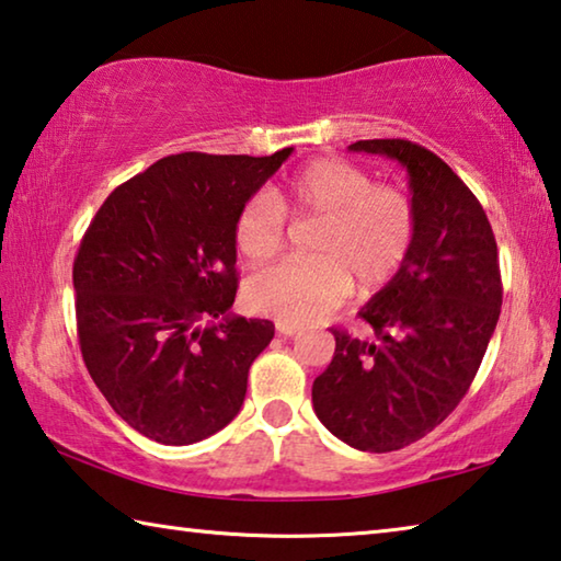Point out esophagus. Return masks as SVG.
<instances>
[{
    "label": "esophagus",
    "mask_w": 561,
    "mask_h": 561,
    "mask_svg": "<svg viewBox=\"0 0 561 561\" xmlns=\"http://www.w3.org/2000/svg\"><path fill=\"white\" fill-rule=\"evenodd\" d=\"M275 330H278V333H280V335H286V337L300 333V328H298V325H293V323H283V320H278V323H275Z\"/></svg>",
    "instance_id": "esophagus-1"
}]
</instances>
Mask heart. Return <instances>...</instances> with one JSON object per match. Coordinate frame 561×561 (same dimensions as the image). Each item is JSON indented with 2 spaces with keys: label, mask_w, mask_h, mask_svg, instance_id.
Masks as SVG:
<instances>
[{
  "label": "heart",
  "mask_w": 561,
  "mask_h": 561,
  "mask_svg": "<svg viewBox=\"0 0 561 561\" xmlns=\"http://www.w3.org/2000/svg\"><path fill=\"white\" fill-rule=\"evenodd\" d=\"M286 214L320 218L310 255L255 273L245 302L283 323H313L341 306L355 286L378 290L400 273L417 236L412 198L398 186L373 183L341 159H316L268 194L245 201L233 226L238 253L248 263L271 261L283 245Z\"/></svg>",
  "instance_id": "1"
}]
</instances>
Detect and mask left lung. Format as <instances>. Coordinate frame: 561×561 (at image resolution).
<instances>
[{
  "instance_id": "1",
  "label": "left lung",
  "mask_w": 561,
  "mask_h": 561,
  "mask_svg": "<svg viewBox=\"0 0 561 561\" xmlns=\"http://www.w3.org/2000/svg\"><path fill=\"white\" fill-rule=\"evenodd\" d=\"M347 149L402 163L417 236L400 273L357 313L375 337L333 328L313 410L345 445L392 453L433 433L470 390L500 320L497 243L480 201L425 146L370 139Z\"/></svg>"
}]
</instances>
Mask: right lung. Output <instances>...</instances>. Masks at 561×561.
I'll return each instance as SVG.
<instances>
[{"label": "right lung", "mask_w": 561, "mask_h": 561, "mask_svg": "<svg viewBox=\"0 0 561 561\" xmlns=\"http://www.w3.org/2000/svg\"><path fill=\"white\" fill-rule=\"evenodd\" d=\"M293 149L186 151L114 188L73 259L81 357L108 405L161 445H194L241 410L271 320L231 316L233 226Z\"/></svg>", "instance_id": "right-lung-1"}]
</instances>
